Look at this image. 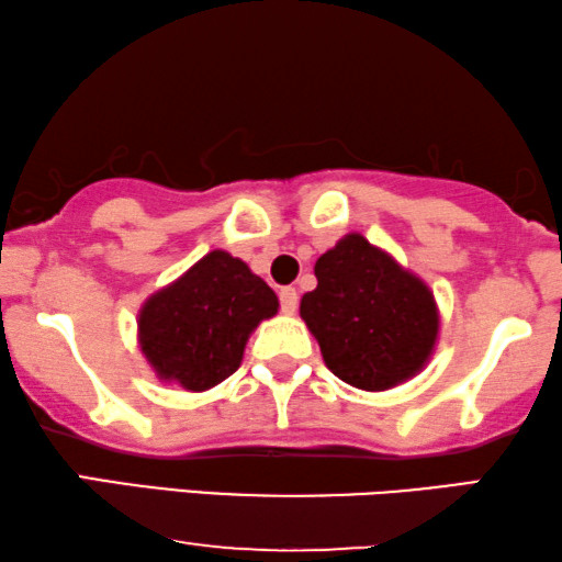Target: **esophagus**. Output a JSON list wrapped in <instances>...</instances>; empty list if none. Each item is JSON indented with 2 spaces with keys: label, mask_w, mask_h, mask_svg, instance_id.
Here are the masks:
<instances>
[{
  "label": "esophagus",
  "mask_w": 562,
  "mask_h": 562,
  "mask_svg": "<svg viewBox=\"0 0 562 562\" xmlns=\"http://www.w3.org/2000/svg\"><path fill=\"white\" fill-rule=\"evenodd\" d=\"M279 299H281V312H283V314H294V312H296V306H299L296 289L283 286V289L279 291Z\"/></svg>",
  "instance_id": "1"
}]
</instances>
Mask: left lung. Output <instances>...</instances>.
<instances>
[{
  "label": "left lung",
  "instance_id": "1",
  "mask_svg": "<svg viewBox=\"0 0 562 562\" xmlns=\"http://www.w3.org/2000/svg\"><path fill=\"white\" fill-rule=\"evenodd\" d=\"M314 276L317 289L302 296L299 314L337 379L386 391L422 373L440 337V310L425 279L360 233L322 252Z\"/></svg>",
  "mask_w": 562,
  "mask_h": 562
}]
</instances>
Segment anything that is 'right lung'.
I'll use <instances>...</instances> for the list:
<instances>
[{"instance_id": "right-lung-1", "label": "right lung", "mask_w": 562, "mask_h": 562, "mask_svg": "<svg viewBox=\"0 0 562 562\" xmlns=\"http://www.w3.org/2000/svg\"><path fill=\"white\" fill-rule=\"evenodd\" d=\"M276 312L273 289L217 248L145 299L137 345L158 381L202 394L240 368L250 335Z\"/></svg>"}]
</instances>
